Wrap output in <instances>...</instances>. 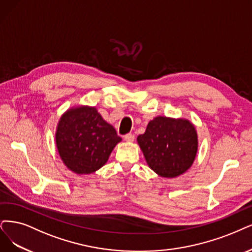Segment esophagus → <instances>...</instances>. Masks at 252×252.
<instances>
[{
  "label": "esophagus",
  "instance_id": "34e87169",
  "mask_svg": "<svg viewBox=\"0 0 252 252\" xmlns=\"http://www.w3.org/2000/svg\"><path fill=\"white\" fill-rule=\"evenodd\" d=\"M124 139L127 142H133L134 139H135V136L133 134H126V135L124 136Z\"/></svg>",
  "mask_w": 252,
  "mask_h": 252
}]
</instances>
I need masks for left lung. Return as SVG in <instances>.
I'll return each instance as SVG.
<instances>
[{"label":"left lung","instance_id":"1","mask_svg":"<svg viewBox=\"0 0 252 252\" xmlns=\"http://www.w3.org/2000/svg\"><path fill=\"white\" fill-rule=\"evenodd\" d=\"M137 141L147 165L162 178H176L187 171L198 148L196 129L182 118L156 117Z\"/></svg>","mask_w":252,"mask_h":252}]
</instances>
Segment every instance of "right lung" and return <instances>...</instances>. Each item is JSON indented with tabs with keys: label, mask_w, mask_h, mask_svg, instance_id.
Here are the masks:
<instances>
[{
	"label": "right lung",
	"mask_w": 252,
	"mask_h": 252,
	"mask_svg": "<svg viewBox=\"0 0 252 252\" xmlns=\"http://www.w3.org/2000/svg\"><path fill=\"white\" fill-rule=\"evenodd\" d=\"M121 141L115 128L102 119L94 107H78L65 112L56 132L61 160L77 174H89L104 166Z\"/></svg>",
	"instance_id": "obj_1"
}]
</instances>
